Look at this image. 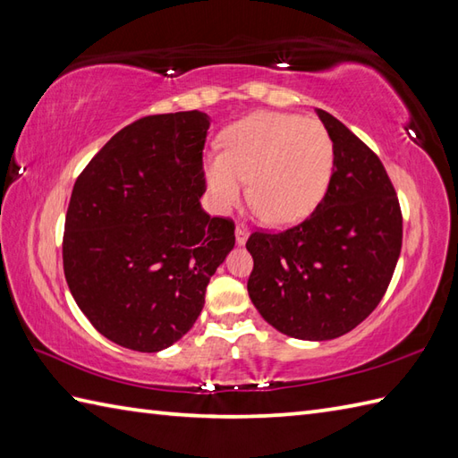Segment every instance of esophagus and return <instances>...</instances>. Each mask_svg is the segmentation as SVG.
Listing matches in <instances>:
<instances>
[{
    "label": "esophagus",
    "instance_id": "esophagus-1",
    "mask_svg": "<svg viewBox=\"0 0 458 458\" xmlns=\"http://www.w3.org/2000/svg\"><path fill=\"white\" fill-rule=\"evenodd\" d=\"M248 234H250V232H248V226H246V224H244V222H238V224H236V242H238L240 246H242V244H246Z\"/></svg>",
    "mask_w": 458,
    "mask_h": 458
}]
</instances>
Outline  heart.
<instances>
[{
    "instance_id": "1",
    "label": "heart",
    "mask_w": 458,
    "mask_h": 458,
    "mask_svg": "<svg viewBox=\"0 0 458 458\" xmlns=\"http://www.w3.org/2000/svg\"><path fill=\"white\" fill-rule=\"evenodd\" d=\"M335 169V143L323 123L259 112L224 135V153L207 159L212 204L234 208L250 181L259 216L276 226L303 220L323 200Z\"/></svg>"
}]
</instances>
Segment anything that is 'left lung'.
<instances>
[{"mask_svg": "<svg viewBox=\"0 0 458 458\" xmlns=\"http://www.w3.org/2000/svg\"><path fill=\"white\" fill-rule=\"evenodd\" d=\"M335 143L323 200L281 232L256 230L248 293L279 333L330 340L350 333L386 295L402 251L403 218L382 161L343 122L317 110Z\"/></svg>", "mask_w": 458, "mask_h": 458, "instance_id": "obj_1", "label": "left lung"}]
</instances>
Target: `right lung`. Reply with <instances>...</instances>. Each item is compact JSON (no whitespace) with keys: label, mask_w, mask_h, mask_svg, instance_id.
Segmentation results:
<instances>
[{"label":"right lung","mask_w":458,"mask_h":458,"mask_svg":"<svg viewBox=\"0 0 458 458\" xmlns=\"http://www.w3.org/2000/svg\"><path fill=\"white\" fill-rule=\"evenodd\" d=\"M199 110L125 125L79 174L63 267L86 318L112 343L159 352L199 318L214 271L234 248L232 218H210Z\"/></svg>","instance_id":"right-lung-1"}]
</instances>
